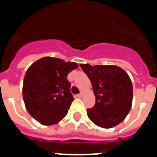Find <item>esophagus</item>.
<instances>
[{"label":"esophagus","mask_w":157,"mask_h":157,"mask_svg":"<svg viewBox=\"0 0 157 157\" xmlns=\"http://www.w3.org/2000/svg\"><path fill=\"white\" fill-rule=\"evenodd\" d=\"M83 95H84V93L82 92V91H81V93L79 94H77V97H78V98H82V97H83Z\"/></svg>","instance_id":"obj_1"}]
</instances>
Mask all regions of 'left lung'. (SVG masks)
Here are the masks:
<instances>
[{"instance_id":"8db88e82","label":"left lung","mask_w":157,"mask_h":157,"mask_svg":"<svg viewBox=\"0 0 157 157\" xmlns=\"http://www.w3.org/2000/svg\"><path fill=\"white\" fill-rule=\"evenodd\" d=\"M80 66L90 80L95 95V105L87 109L89 118L104 129L119 124L132 106L133 86L129 75L115 65Z\"/></svg>"}]
</instances>
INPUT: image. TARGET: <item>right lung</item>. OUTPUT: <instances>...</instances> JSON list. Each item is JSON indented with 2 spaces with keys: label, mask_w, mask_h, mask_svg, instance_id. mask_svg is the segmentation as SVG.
I'll return each instance as SVG.
<instances>
[{
  "label": "right lung",
  "mask_w": 157,
  "mask_h": 157,
  "mask_svg": "<svg viewBox=\"0 0 157 157\" xmlns=\"http://www.w3.org/2000/svg\"><path fill=\"white\" fill-rule=\"evenodd\" d=\"M78 67L74 62L44 57L26 71L23 98L28 113L43 125L59 123L67 114L74 100L67 76Z\"/></svg>",
  "instance_id": "right-lung-1"
}]
</instances>
